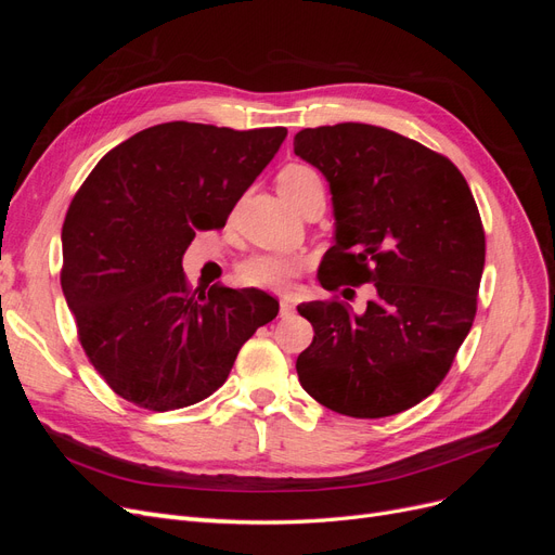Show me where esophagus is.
<instances>
[{
	"mask_svg": "<svg viewBox=\"0 0 555 555\" xmlns=\"http://www.w3.org/2000/svg\"><path fill=\"white\" fill-rule=\"evenodd\" d=\"M292 312H294V300L287 298V296H282L280 298V317H287Z\"/></svg>",
	"mask_w": 555,
	"mask_h": 555,
	"instance_id": "1",
	"label": "esophagus"
}]
</instances>
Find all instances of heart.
Returning a JSON list of instances; mask_svg holds the SVG:
<instances>
[{
	"label": "heart",
	"mask_w": 555,
	"mask_h": 555,
	"mask_svg": "<svg viewBox=\"0 0 555 555\" xmlns=\"http://www.w3.org/2000/svg\"><path fill=\"white\" fill-rule=\"evenodd\" d=\"M322 182L314 169L304 164H292L278 178L280 192H296L306 184ZM304 271V259L287 255V251H268V255L251 257L241 266V280L251 287L263 289H287L292 280Z\"/></svg>",
	"instance_id": "1"
}]
</instances>
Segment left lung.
<instances>
[{"instance_id": "8db88e82", "label": "left lung", "mask_w": 555, "mask_h": 555, "mask_svg": "<svg viewBox=\"0 0 555 555\" xmlns=\"http://www.w3.org/2000/svg\"><path fill=\"white\" fill-rule=\"evenodd\" d=\"M294 153L331 190L322 287L375 284L361 314L338 300L298 306L314 328L300 386L347 416L405 412L444 379L475 322L486 241L473 192L447 157L375 125L304 129Z\"/></svg>"}]
</instances>
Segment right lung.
Listing matches in <instances>:
<instances>
[{"label": "right lung", "instance_id": "right-lung-1", "mask_svg": "<svg viewBox=\"0 0 555 555\" xmlns=\"http://www.w3.org/2000/svg\"><path fill=\"white\" fill-rule=\"evenodd\" d=\"M284 139V127L155 125L99 159L76 192L62 227V292L117 396L155 412L194 405L278 317V300L255 287L192 292L182 255L196 231L227 224Z\"/></svg>", "mask_w": 555, "mask_h": 555}]
</instances>
